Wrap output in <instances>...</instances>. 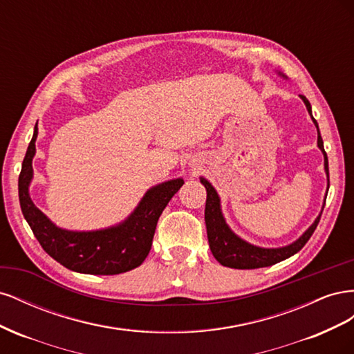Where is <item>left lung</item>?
<instances>
[{
	"label": "left lung",
	"mask_w": 354,
	"mask_h": 354,
	"mask_svg": "<svg viewBox=\"0 0 354 354\" xmlns=\"http://www.w3.org/2000/svg\"><path fill=\"white\" fill-rule=\"evenodd\" d=\"M281 75L285 77L283 73ZM299 97L303 99L306 108L317 128V146L325 156V171L328 176V187H329V168H328V156L324 149V140L322 137H320L317 122L312 115V106H310V102L304 97V95H299ZM201 183L207 189L205 224H207V234H208L211 252L214 257H216V260L220 264L230 267V269H260V267H269L272 264L289 259V257L301 250L307 243V241L312 238V234L316 230L320 220V214H319V217L315 220L312 226L303 233V236L298 238L291 245L282 246V248H261V246H255L241 239L238 234H234L230 230V227L226 224V220H224L221 214L220 198L217 195L216 189H214L209 181L203 177H201Z\"/></svg>",
	"instance_id": "1"
}]
</instances>
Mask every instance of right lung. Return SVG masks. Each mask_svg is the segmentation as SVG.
Returning a JSON list of instances; mask_svg holds the SVG:
<instances>
[{
    "mask_svg": "<svg viewBox=\"0 0 354 354\" xmlns=\"http://www.w3.org/2000/svg\"><path fill=\"white\" fill-rule=\"evenodd\" d=\"M37 136L35 125L19 176V201L24 217L42 250L66 269L78 273L120 274L140 266L151 251L160 214L183 186V178L169 180L149 189L131 216L118 226L93 232L60 229L35 207L29 196Z\"/></svg>",
    "mask_w": 354,
    "mask_h": 354,
    "instance_id": "right-lung-1",
    "label": "right lung"
}]
</instances>
